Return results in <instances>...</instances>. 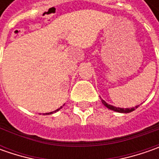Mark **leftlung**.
Here are the masks:
<instances>
[{"instance_id":"left-lung-1","label":"left lung","mask_w":159,"mask_h":159,"mask_svg":"<svg viewBox=\"0 0 159 159\" xmlns=\"http://www.w3.org/2000/svg\"><path fill=\"white\" fill-rule=\"evenodd\" d=\"M102 102L103 103V105L104 106H106L108 109H110V110H111V111H117V112H120V113H129V112H132L133 111H134L136 108H138V106H135V107H133V108H117V107L115 106H112V105H111V104H108L106 102L103 101L102 99Z\"/></svg>"}]
</instances>
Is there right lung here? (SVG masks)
I'll list each match as a JSON object with an SVG mask.
<instances>
[{
	"mask_svg": "<svg viewBox=\"0 0 159 159\" xmlns=\"http://www.w3.org/2000/svg\"><path fill=\"white\" fill-rule=\"evenodd\" d=\"M60 109H62V106L60 107L59 109H57V110H56V111H51V112H48V113H45V114H43V115H49V114H53V113H55V112H57V111H58Z\"/></svg>",
	"mask_w": 159,
	"mask_h": 159,
	"instance_id": "1",
	"label": "right lung"
}]
</instances>
